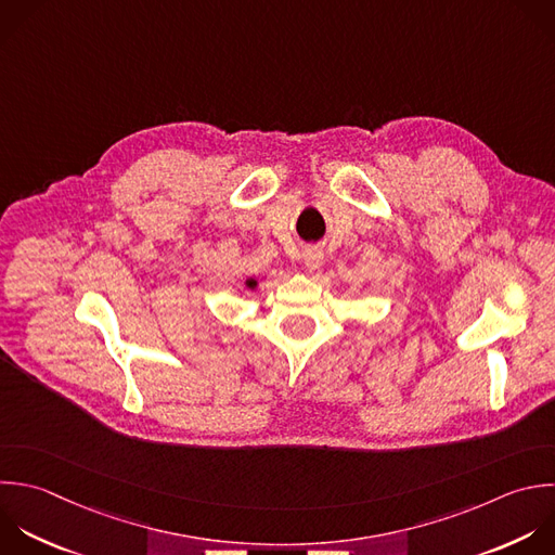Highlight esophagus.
Segmentation results:
<instances>
[{
    "instance_id": "1",
    "label": "esophagus",
    "mask_w": 555,
    "mask_h": 555,
    "mask_svg": "<svg viewBox=\"0 0 555 555\" xmlns=\"http://www.w3.org/2000/svg\"><path fill=\"white\" fill-rule=\"evenodd\" d=\"M323 260H325V254L319 247H308L304 251V267L308 271H319L323 267Z\"/></svg>"
}]
</instances>
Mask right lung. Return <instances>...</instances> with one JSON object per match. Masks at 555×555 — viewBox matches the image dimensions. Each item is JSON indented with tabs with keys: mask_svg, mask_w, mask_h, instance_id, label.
<instances>
[{
	"mask_svg": "<svg viewBox=\"0 0 555 555\" xmlns=\"http://www.w3.org/2000/svg\"><path fill=\"white\" fill-rule=\"evenodd\" d=\"M245 286H247L249 291H254V288L258 286V280H256V278H249V280H245Z\"/></svg>",
	"mask_w": 555,
	"mask_h": 555,
	"instance_id": "1",
	"label": "right lung"
}]
</instances>
